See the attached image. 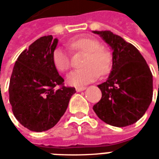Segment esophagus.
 I'll use <instances>...</instances> for the list:
<instances>
[{"label": "esophagus", "instance_id": "34e87169", "mask_svg": "<svg viewBox=\"0 0 159 159\" xmlns=\"http://www.w3.org/2000/svg\"><path fill=\"white\" fill-rule=\"evenodd\" d=\"M85 89H86L85 87H77V88H76V92H82V91H83V90Z\"/></svg>", "mask_w": 159, "mask_h": 159}]
</instances>
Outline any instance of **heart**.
Here are the masks:
<instances>
[{
    "instance_id": "b5f03b06",
    "label": "heart",
    "mask_w": 159,
    "mask_h": 159,
    "mask_svg": "<svg viewBox=\"0 0 159 159\" xmlns=\"http://www.w3.org/2000/svg\"><path fill=\"white\" fill-rule=\"evenodd\" d=\"M70 48L76 51L87 52L82 69L73 70L68 74L66 81L69 85L81 87L92 83L101 75H107L111 68L110 54L103 49L98 41L88 37H76L69 42ZM53 66L59 71L64 72L69 70L70 63L68 53L62 48H56L52 52Z\"/></svg>"
}]
</instances>
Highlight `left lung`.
Segmentation results:
<instances>
[{"label": "left lung", "mask_w": 159, "mask_h": 159, "mask_svg": "<svg viewBox=\"0 0 159 159\" xmlns=\"http://www.w3.org/2000/svg\"><path fill=\"white\" fill-rule=\"evenodd\" d=\"M110 46L112 66L105 83L98 85L102 97L93 107L107 124L126 127L143 117L152 100V74L139 50L110 31H93Z\"/></svg>", "instance_id": "obj_1"}]
</instances>
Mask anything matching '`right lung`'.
<instances>
[{
    "label": "right lung",
    "mask_w": 159,
    "mask_h": 159,
    "mask_svg": "<svg viewBox=\"0 0 159 159\" xmlns=\"http://www.w3.org/2000/svg\"><path fill=\"white\" fill-rule=\"evenodd\" d=\"M59 40L45 36L24 50L16 61L9 83V101L14 117L36 132L50 129L66 112L75 88L64 86L52 55ZM61 86L60 89H57Z\"/></svg>",
    "instance_id": "1"
}]
</instances>
